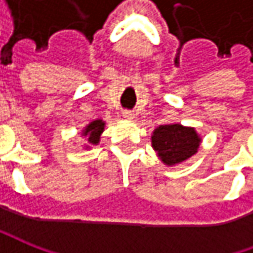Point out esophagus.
<instances>
[{
    "mask_svg": "<svg viewBox=\"0 0 253 253\" xmlns=\"http://www.w3.org/2000/svg\"><path fill=\"white\" fill-rule=\"evenodd\" d=\"M122 117H124L125 120H133V112L125 110V111L122 112Z\"/></svg>",
    "mask_w": 253,
    "mask_h": 253,
    "instance_id": "34e87169",
    "label": "esophagus"
}]
</instances>
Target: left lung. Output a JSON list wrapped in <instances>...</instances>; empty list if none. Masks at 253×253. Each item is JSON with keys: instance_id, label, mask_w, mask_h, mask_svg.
Masks as SVG:
<instances>
[{"instance_id": "obj_1", "label": "left lung", "mask_w": 253, "mask_h": 253, "mask_svg": "<svg viewBox=\"0 0 253 253\" xmlns=\"http://www.w3.org/2000/svg\"><path fill=\"white\" fill-rule=\"evenodd\" d=\"M201 138L194 128L180 124H169L158 126L152 135V148L159 159L168 166L187 161L197 153Z\"/></svg>"}]
</instances>
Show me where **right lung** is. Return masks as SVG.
<instances>
[{
	"instance_id": "add662e5",
	"label": "right lung",
	"mask_w": 253,
	"mask_h": 253,
	"mask_svg": "<svg viewBox=\"0 0 253 253\" xmlns=\"http://www.w3.org/2000/svg\"><path fill=\"white\" fill-rule=\"evenodd\" d=\"M104 126H105V122L102 120H94L83 129V136H87V142L90 145H97L100 142Z\"/></svg>"
}]
</instances>
